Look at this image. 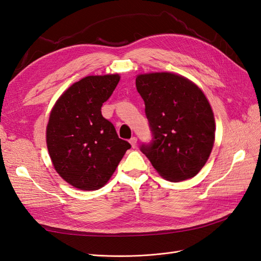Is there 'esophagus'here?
<instances>
[{
  "label": "esophagus",
  "instance_id": "obj_1",
  "mask_svg": "<svg viewBox=\"0 0 261 261\" xmlns=\"http://www.w3.org/2000/svg\"><path fill=\"white\" fill-rule=\"evenodd\" d=\"M129 143H130V145H132L133 148H135L136 145H137V138H136V137H132V138L129 139Z\"/></svg>",
  "mask_w": 261,
  "mask_h": 261
}]
</instances>
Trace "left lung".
I'll return each mask as SVG.
<instances>
[{"label": "left lung", "instance_id": "8db88e82", "mask_svg": "<svg viewBox=\"0 0 261 261\" xmlns=\"http://www.w3.org/2000/svg\"><path fill=\"white\" fill-rule=\"evenodd\" d=\"M136 88L152 134L140 151L164 178L194 177L215 143V117L206 96L187 78L172 73L139 75Z\"/></svg>", "mask_w": 261, "mask_h": 261}]
</instances>
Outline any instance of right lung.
Returning <instances> with one entry per match:
<instances>
[{"mask_svg":"<svg viewBox=\"0 0 261 261\" xmlns=\"http://www.w3.org/2000/svg\"><path fill=\"white\" fill-rule=\"evenodd\" d=\"M118 82L117 74L87 76L62 94L50 114L46 146L54 169L83 191L105 186L130 148L101 113Z\"/></svg>","mask_w":261,"mask_h":261,"instance_id":"right-lung-1","label":"right lung"}]
</instances>
